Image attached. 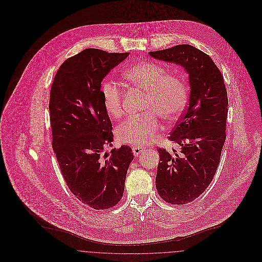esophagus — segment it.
<instances>
[{"instance_id": "esophagus-1", "label": "esophagus", "mask_w": 262, "mask_h": 262, "mask_svg": "<svg viewBox=\"0 0 262 262\" xmlns=\"http://www.w3.org/2000/svg\"><path fill=\"white\" fill-rule=\"evenodd\" d=\"M143 147H141V146H135V147H133L132 150H133V153H134V155L135 156H138L142 151H143Z\"/></svg>"}]
</instances>
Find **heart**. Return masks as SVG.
<instances>
[{
  "label": "heart",
  "instance_id": "b5f03b06",
  "mask_svg": "<svg viewBox=\"0 0 262 262\" xmlns=\"http://www.w3.org/2000/svg\"><path fill=\"white\" fill-rule=\"evenodd\" d=\"M125 79L136 90L146 93L142 117L129 118L116 129L120 142L143 145L162 128L158 118L168 122L177 121L187 107L188 90L180 75L168 74L167 70L152 61H142L125 72ZM103 103L106 111L120 119L124 113V92L120 84L107 81L102 88Z\"/></svg>",
  "mask_w": 262,
  "mask_h": 262
}]
</instances>
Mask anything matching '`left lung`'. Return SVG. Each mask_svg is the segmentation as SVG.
Wrapping results in <instances>:
<instances>
[{
  "label": "left lung",
  "mask_w": 262,
  "mask_h": 262,
  "mask_svg": "<svg viewBox=\"0 0 262 262\" xmlns=\"http://www.w3.org/2000/svg\"><path fill=\"white\" fill-rule=\"evenodd\" d=\"M149 54L181 64L189 75L187 108L168 136L181 151L157 148L159 163L155 180L161 199L171 205H184L209 187L220 162L228 115L224 78L208 54L188 44Z\"/></svg>",
  "instance_id": "obj_1"
}]
</instances>
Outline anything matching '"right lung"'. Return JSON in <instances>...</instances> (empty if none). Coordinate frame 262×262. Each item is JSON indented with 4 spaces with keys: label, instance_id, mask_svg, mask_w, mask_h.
<instances>
[{
    "label": "right lung",
    "instance_id": "add662e5",
    "mask_svg": "<svg viewBox=\"0 0 262 262\" xmlns=\"http://www.w3.org/2000/svg\"><path fill=\"white\" fill-rule=\"evenodd\" d=\"M129 52L88 48L68 58L54 76L49 99L52 148L67 186L95 210L116 206L134 155L128 145L112 149V122L105 109L102 80Z\"/></svg>",
    "mask_w": 262,
    "mask_h": 262
}]
</instances>
